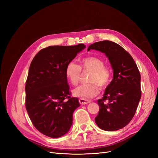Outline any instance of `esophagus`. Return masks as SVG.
Wrapping results in <instances>:
<instances>
[{"instance_id": "esophagus-1", "label": "esophagus", "mask_w": 158, "mask_h": 158, "mask_svg": "<svg viewBox=\"0 0 158 158\" xmlns=\"http://www.w3.org/2000/svg\"><path fill=\"white\" fill-rule=\"evenodd\" d=\"M90 102L89 100H88V99H82V98H80L79 99V103L81 104V105H85V104H88Z\"/></svg>"}]
</instances>
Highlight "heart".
I'll list each match as a JSON object with an SVG mask.
<instances>
[{"mask_svg": "<svg viewBox=\"0 0 158 158\" xmlns=\"http://www.w3.org/2000/svg\"><path fill=\"white\" fill-rule=\"evenodd\" d=\"M80 66L69 62L66 66L65 75L69 82L74 85H77L80 81L81 72L89 70L91 73L88 76V84H82L73 90V95L82 99L94 98L99 93V88H106L111 80V73L104 66L103 60L99 57L89 56L84 57L80 61Z\"/></svg>", "mask_w": 158, "mask_h": 158, "instance_id": "b5f03b06", "label": "heart"}]
</instances>
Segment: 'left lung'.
Wrapping results in <instances>:
<instances>
[{
  "label": "left lung",
  "mask_w": 158,
  "mask_h": 158,
  "mask_svg": "<svg viewBox=\"0 0 158 158\" xmlns=\"http://www.w3.org/2000/svg\"><path fill=\"white\" fill-rule=\"evenodd\" d=\"M99 51L108 57L113 78L102 99L98 100L99 113L95 118L98 127L114 131L127 126L136 113L141 98L140 74L132 56L117 44L102 41L90 45L88 51Z\"/></svg>",
  "instance_id": "left-lung-1"
}]
</instances>
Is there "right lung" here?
I'll return each instance as SVG.
<instances>
[{"instance_id": "right-lung-1", "label": "right lung", "mask_w": 158, "mask_h": 158, "mask_svg": "<svg viewBox=\"0 0 158 158\" xmlns=\"http://www.w3.org/2000/svg\"><path fill=\"white\" fill-rule=\"evenodd\" d=\"M85 45L49 46L33 59L26 83V107L33 126L44 135L59 138L68 132L80 106L71 98L66 66Z\"/></svg>"}]
</instances>
